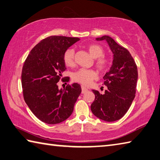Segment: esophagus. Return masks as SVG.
I'll use <instances>...</instances> for the list:
<instances>
[{"label":"esophagus","mask_w":160,"mask_h":160,"mask_svg":"<svg viewBox=\"0 0 160 160\" xmlns=\"http://www.w3.org/2000/svg\"><path fill=\"white\" fill-rule=\"evenodd\" d=\"M81 88H82V94H85L86 92L88 91V89L87 88H85V86H82V87H81Z\"/></svg>","instance_id":"1"}]
</instances>
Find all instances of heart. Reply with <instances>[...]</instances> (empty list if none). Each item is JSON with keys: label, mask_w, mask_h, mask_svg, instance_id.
I'll use <instances>...</instances> for the list:
<instances>
[{"label": "heart", "mask_w": 160, "mask_h": 160, "mask_svg": "<svg viewBox=\"0 0 160 160\" xmlns=\"http://www.w3.org/2000/svg\"><path fill=\"white\" fill-rule=\"evenodd\" d=\"M88 51L93 58L97 59L96 64L100 70L104 71L108 68L109 62L106 58L102 57L103 50L101 46L95 44L91 45L88 47ZM74 54L75 50L72 48L66 50L63 54V62L67 66H72L74 65ZM97 72L92 69L80 68L72 75V79L83 85H90L93 80L97 79Z\"/></svg>", "instance_id": "1"}]
</instances>
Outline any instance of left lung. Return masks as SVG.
<instances>
[{
	"mask_svg": "<svg viewBox=\"0 0 160 160\" xmlns=\"http://www.w3.org/2000/svg\"><path fill=\"white\" fill-rule=\"evenodd\" d=\"M98 41L106 40L113 54L112 63L103 76L107 86L104 94L92 90L95 99L91 110L96 117L106 122L121 119L134 99L138 80L137 66L129 52L119 45L112 38L104 36L97 38Z\"/></svg>",
	"mask_w": 160,
	"mask_h": 160,
	"instance_id": "left-lung-1",
	"label": "left lung"
}]
</instances>
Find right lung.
Segmentation results:
<instances>
[{"label": "right lung", "instance_id": "1", "mask_svg": "<svg viewBox=\"0 0 160 160\" xmlns=\"http://www.w3.org/2000/svg\"><path fill=\"white\" fill-rule=\"evenodd\" d=\"M80 38L52 36L43 39L30 52L23 66L22 85L26 103L40 120L47 124L62 122L70 117L79 97L78 83L59 89L66 68L63 54ZM68 82L69 78L62 79Z\"/></svg>", "mask_w": 160, "mask_h": 160}]
</instances>
